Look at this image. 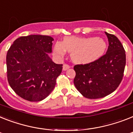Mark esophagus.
<instances>
[{
    "mask_svg": "<svg viewBox=\"0 0 133 133\" xmlns=\"http://www.w3.org/2000/svg\"><path fill=\"white\" fill-rule=\"evenodd\" d=\"M70 68V66L68 64H66V63H65L64 65H63V70H67L68 69H69Z\"/></svg>",
    "mask_w": 133,
    "mask_h": 133,
    "instance_id": "esophagus-1",
    "label": "esophagus"
}]
</instances>
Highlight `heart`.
Returning a JSON list of instances; mask_svg holds the SVG:
<instances>
[{
    "label": "heart",
    "instance_id": "obj_1",
    "mask_svg": "<svg viewBox=\"0 0 133 133\" xmlns=\"http://www.w3.org/2000/svg\"><path fill=\"white\" fill-rule=\"evenodd\" d=\"M106 43L102 38H87L75 36L66 37L62 43L57 42L54 52L56 55L63 56L65 50L71 52V58L74 62L87 63L98 59L106 50Z\"/></svg>",
    "mask_w": 133,
    "mask_h": 133
}]
</instances>
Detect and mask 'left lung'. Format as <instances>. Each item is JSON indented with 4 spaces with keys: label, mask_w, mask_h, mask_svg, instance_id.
Returning <instances> with one entry per match:
<instances>
[{
    "label": "left lung",
    "mask_w": 133,
    "mask_h": 133,
    "mask_svg": "<svg viewBox=\"0 0 133 133\" xmlns=\"http://www.w3.org/2000/svg\"><path fill=\"white\" fill-rule=\"evenodd\" d=\"M109 41L104 55L86 64L74 66V84L78 91L89 99L105 97L115 91L122 81L126 52L117 37L105 32Z\"/></svg>",
    "instance_id": "left-lung-1"
}]
</instances>
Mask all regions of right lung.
Wrapping results in <instances>:
<instances>
[{
    "mask_svg": "<svg viewBox=\"0 0 133 133\" xmlns=\"http://www.w3.org/2000/svg\"><path fill=\"white\" fill-rule=\"evenodd\" d=\"M53 40L47 35L22 36L14 41L7 51L8 83L16 94L24 100L41 101L55 88L63 65L55 63L48 56Z\"/></svg>",
    "mask_w": 133,
    "mask_h": 133,
    "instance_id": "obj_1",
    "label": "right lung"
}]
</instances>
